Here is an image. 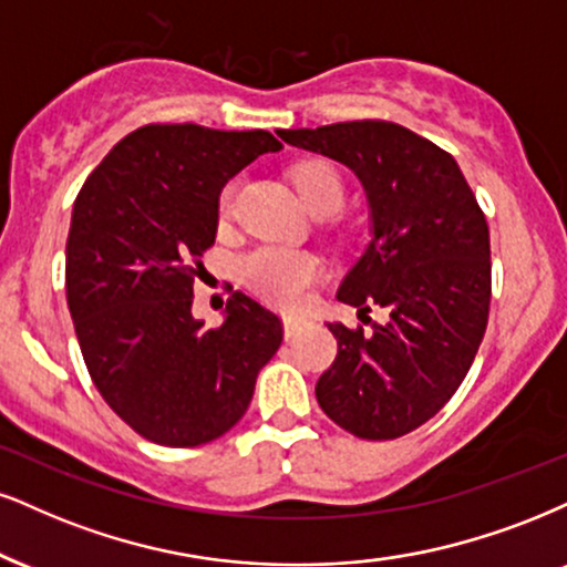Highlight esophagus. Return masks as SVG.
<instances>
[{
    "instance_id": "1",
    "label": "esophagus",
    "mask_w": 567,
    "mask_h": 567,
    "mask_svg": "<svg viewBox=\"0 0 567 567\" xmlns=\"http://www.w3.org/2000/svg\"><path fill=\"white\" fill-rule=\"evenodd\" d=\"M305 328V320H299V318H284V337L286 339H295L299 331H302Z\"/></svg>"
}]
</instances>
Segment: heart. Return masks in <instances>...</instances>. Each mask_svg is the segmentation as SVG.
<instances>
[{"label":"heart","mask_w":567,"mask_h":567,"mask_svg":"<svg viewBox=\"0 0 567 567\" xmlns=\"http://www.w3.org/2000/svg\"><path fill=\"white\" fill-rule=\"evenodd\" d=\"M295 186L299 197L310 209L318 207H333L339 209L341 199H344V184H341L339 173L328 163H302L295 171ZM230 197H234V186H226L220 192L218 209L220 215H228ZM241 278L262 299L278 305V307H295L305 305L310 297L312 284L320 276V262L307 251H295L284 247H260L249 251L244 257Z\"/></svg>","instance_id":"obj_1"}]
</instances>
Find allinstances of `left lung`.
<instances>
[{
	"mask_svg": "<svg viewBox=\"0 0 567 567\" xmlns=\"http://www.w3.org/2000/svg\"><path fill=\"white\" fill-rule=\"evenodd\" d=\"M286 144L347 165L365 188L370 241L339 302L386 323H328L339 354L316 396L341 429L370 442L431 421L467 375L492 299L488 226L452 155L386 121L278 131Z\"/></svg>",
	"mask_w": 567,
	"mask_h": 567,
	"instance_id": "left-lung-1",
	"label": "left lung"
}]
</instances>
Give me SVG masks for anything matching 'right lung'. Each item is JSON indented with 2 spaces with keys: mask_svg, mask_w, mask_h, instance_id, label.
<instances>
[{
  "mask_svg": "<svg viewBox=\"0 0 567 567\" xmlns=\"http://www.w3.org/2000/svg\"><path fill=\"white\" fill-rule=\"evenodd\" d=\"M278 150L268 131L142 125L75 197L65 247L75 337L104 402L150 442L199 446L234 429L281 347L276 312L241 291L218 328L192 316L223 186Z\"/></svg>",
  "mask_w": 567,
  "mask_h": 567,
  "instance_id": "1",
  "label": "right lung"
}]
</instances>
